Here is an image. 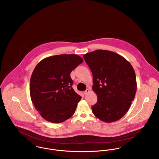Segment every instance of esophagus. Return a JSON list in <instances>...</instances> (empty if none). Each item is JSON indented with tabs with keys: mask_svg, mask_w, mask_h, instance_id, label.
Masks as SVG:
<instances>
[{
	"mask_svg": "<svg viewBox=\"0 0 159 159\" xmlns=\"http://www.w3.org/2000/svg\"><path fill=\"white\" fill-rule=\"evenodd\" d=\"M89 92H90V90L89 89H87L86 91L84 92V95H88Z\"/></svg>",
	"mask_w": 159,
	"mask_h": 159,
	"instance_id": "34e87169",
	"label": "esophagus"
}]
</instances>
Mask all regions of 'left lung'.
<instances>
[{
	"label": "left lung",
	"instance_id": "8db88e82",
	"mask_svg": "<svg viewBox=\"0 0 159 159\" xmlns=\"http://www.w3.org/2000/svg\"><path fill=\"white\" fill-rule=\"evenodd\" d=\"M91 69L92 90L97 102L93 114L110 123L122 118L129 110L136 93V75L129 61L110 51L98 49L83 56Z\"/></svg>",
	"mask_w": 159,
	"mask_h": 159
}]
</instances>
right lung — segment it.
<instances>
[{
  "mask_svg": "<svg viewBox=\"0 0 159 159\" xmlns=\"http://www.w3.org/2000/svg\"><path fill=\"white\" fill-rule=\"evenodd\" d=\"M83 62L76 54H61L42 60L30 81L32 102L41 116L61 123L71 117L81 97L72 88L70 73Z\"/></svg>",
  "mask_w": 159,
  "mask_h": 159,
  "instance_id": "1",
  "label": "right lung"
}]
</instances>
